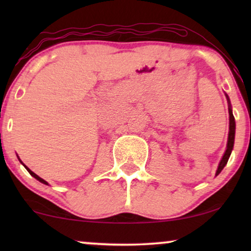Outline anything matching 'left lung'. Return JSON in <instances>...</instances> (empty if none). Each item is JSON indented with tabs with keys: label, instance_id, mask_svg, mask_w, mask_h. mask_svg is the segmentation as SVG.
<instances>
[{
	"label": "left lung",
	"instance_id": "left-lung-1",
	"mask_svg": "<svg viewBox=\"0 0 251 251\" xmlns=\"http://www.w3.org/2000/svg\"><path fill=\"white\" fill-rule=\"evenodd\" d=\"M227 100H228V104H229L228 97H227ZM228 114H229V132H228V140H227V149H226V152L224 154V156H223L221 163H219L218 169H217V171H216V175H218L223 169H224V167L226 166V163H227V161L229 159V155H231V152L233 150V145H234L235 120H234V116H233L231 105L228 106Z\"/></svg>",
	"mask_w": 251,
	"mask_h": 251
}]
</instances>
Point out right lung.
I'll return each instance as SVG.
<instances>
[{"instance_id":"1","label":"right lung","mask_w":251,"mask_h":251,"mask_svg":"<svg viewBox=\"0 0 251 251\" xmlns=\"http://www.w3.org/2000/svg\"><path fill=\"white\" fill-rule=\"evenodd\" d=\"M25 168H26V169H27V171H28V173H29L30 175H32V176H33L34 178H36V179H37V180H40V181H41V183H43V184H47V185H48V183H47V181H46V180H44V179H42V178H41V177H39V176H37V175H36V174H34V173H33V171L29 169V168H27L26 166H25Z\"/></svg>"}]
</instances>
